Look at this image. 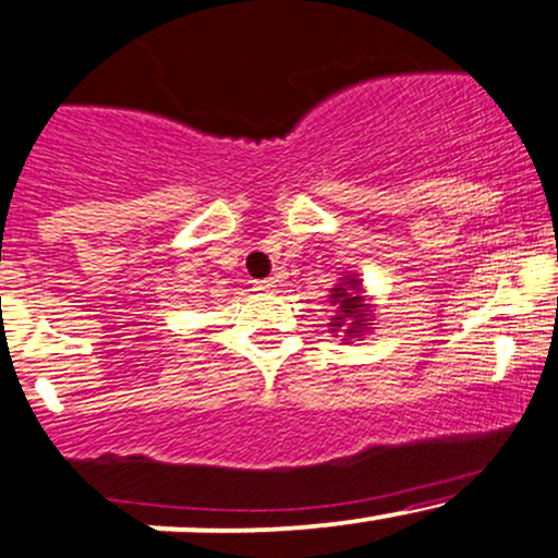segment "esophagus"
Instances as JSON below:
<instances>
[{
  "label": "esophagus",
  "instance_id": "1",
  "mask_svg": "<svg viewBox=\"0 0 558 558\" xmlns=\"http://www.w3.org/2000/svg\"><path fill=\"white\" fill-rule=\"evenodd\" d=\"M254 291H262V293H275V291H278V280H275V278L254 280Z\"/></svg>",
  "mask_w": 558,
  "mask_h": 558
}]
</instances>
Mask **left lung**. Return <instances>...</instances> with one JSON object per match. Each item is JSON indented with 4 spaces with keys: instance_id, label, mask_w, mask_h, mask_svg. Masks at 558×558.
I'll use <instances>...</instances> for the list:
<instances>
[{
    "instance_id": "obj_1",
    "label": "left lung",
    "mask_w": 558,
    "mask_h": 558,
    "mask_svg": "<svg viewBox=\"0 0 558 558\" xmlns=\"http://www.w3.org/2000/svg\"><path fill=\"white\" fill-rule=\"evenodd\" d=\"M330 304L336 307V317H330V333H344L347 339H357L373 323L368 317V304L360 296V280L354 275L341 278L336 289H330Z\"/></svg>"
}]
</instances>
